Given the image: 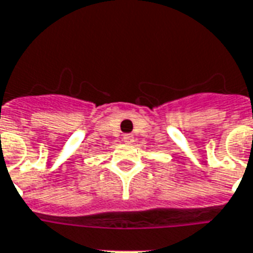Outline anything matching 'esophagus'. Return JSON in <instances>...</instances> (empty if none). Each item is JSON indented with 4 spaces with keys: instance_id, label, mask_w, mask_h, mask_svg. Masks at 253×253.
<instances>
[{
    "instance_id": "34e87169",
    "label": "esophagus",
    "mask_w": 253,
    "mask_h": 253,
    "mask_svg": "<svg viewBox=\"0 0 253 253\" xmlns=\"http://www.w3.org/2000/svg\"><path fill=\"white\" fill-rule=\"evenodd\" d=\"M123 140H124L126 144H130V142H133V136H132V134H124Z\"/></svg>"
}]
</instances>
